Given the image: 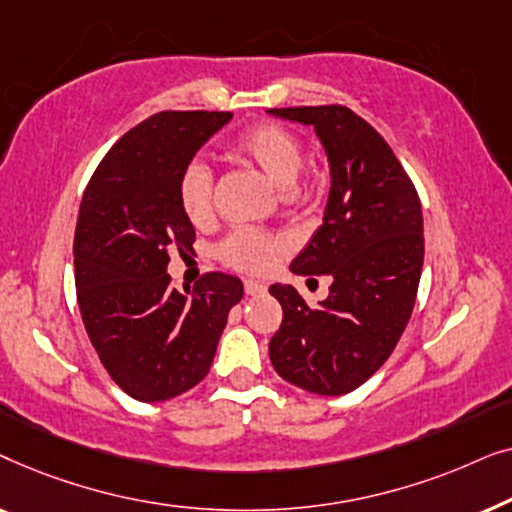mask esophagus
<instances>
[{"label": "esophagus", "mask_w": 512, "mask_h": 512, "mask_svg": "<svg viewBox=\"0 0 512 512\" xmlns=\"http://www.w3.org/2000/svg\"><path fill=\"white\" fill-rule=\"evenodd\" d=\"M244 291H247V296H261V293L268 291V286L263 282H256V279H247L244 282Z\"/></svg>", "instance_id": "obj_1"}]
</instances>
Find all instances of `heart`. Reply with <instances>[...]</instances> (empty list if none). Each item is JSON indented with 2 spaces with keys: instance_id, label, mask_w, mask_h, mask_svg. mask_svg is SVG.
Masks as SVG:
<instances>
[{
  "instance_id": "obj_1",
  "label": "heart",
  "mask_w": 512,
  "mask_h": 512,
  "mask_svg": "<svg viewBox=\"0 0 512 512\" xmlns=\"http://www.w3.org/2000/svg\"><path fill=\"white\" fill-rule=\"evenodd\" d=\"M235 151L254 163L277 188L286 191V198L296 195V179L303 167V149L289 130L277 123H258L244 130L235 142ZM179 207L193 226H205L214 216V179L205 163L195 160L181 172ZM282 249L277 237L254 228H237L223 237L216 254L228 268L242 272H265L272 258Z\"/></svg>"
}]
</instances>
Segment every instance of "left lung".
Returning a JSON list of instances; mask_svg holds the SVG:
<instances>
[{
    "label": "left lung",
    "instance_id": "8db88e82",
    "mask_svg": "<svg viewBox=\"0 0 512 512\" xmlns=\"http://www.w3.org/2000/svg\"><path fill=\"white\" fill-rule=\"evenodd\" d=\"M268 114L314 128L331 167L324 223L291 263L296 275H328L331 289L307 307L291 284L270 286L284 310L270 361L300 389L342 396L384 366L408 326L424 263L422 205L391 146L352 109Z\"/></svg>",
    "mask_w": 512,
    "mask_h": 512
}]
</instances>
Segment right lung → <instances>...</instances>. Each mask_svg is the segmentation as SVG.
Here are the masks:
<instances>
[{
	"label": "right lung",
	"mask_w": 512,
	"mask_h": 512,
	"mask_svg": "<svg viewBox=\"0 0 512 512\" xmlns=\"http://www.w3.org/2000/svg\"><path fill=\"white\" fill-rule=\"evenodd\" d=\"M230 111H160L111 146L83 193L74 235L76 298L102 366L125 394L160 403L212 368L237 277L207 272L193 289L170 284V249H193L179 177Z\"/></svg>",
	"instance_id": "obj_1"
}]
</instances>
